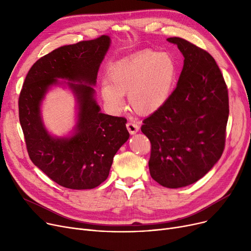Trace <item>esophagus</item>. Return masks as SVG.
<instances>
[{"mask_svg": "<svg viewBox=\"0 0 251 251\" xmlns=\"http://www.w3.org/2000/svg\"><path fill=\"white\" fill-rule=\"evenodd\" d=\"M126 127H127V130L129 131V133L131 135H134L136 132H138V130H139L138 124L134 123V122H128L126 124Z\"/></svg>", "mask_w": 251, "mask_h": 251, "instance_id": "34e87169", "label": "esophagus"}]
</instances>
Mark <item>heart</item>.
Instances as JSON below:
<instances>
[{
    "label": "heart",
    "instance_id": "b5f03b06",
    "mask_svg": "<svg viewBox=\"0 0 251 251\" xmlns=\"http://www.w3.org/2000/svg\"><path fill=\"white\" fill-rule=\"evenodd\" d=\"M177 74L178 64L172 54L144 50L112 67L109 83L101 85V98L112 111L118 112L123 108V96L128 94L131 109L149 116L172 95Z\"/></svg>",
    "mask_w": 251,
    "mask_h": 251
}]
</instances>
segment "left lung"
I'll return each instance as SVG.
<instances>
[{
    "instance_id": "obj_1",
    "label": "left lung",
    "mask_w": 251,
    "mask_h": 251,
    "mask_svg": "<svg viewBox=\"0 0 251 251\" xmlns=\"http://www.w3.org/2000/svg\"><path fill=\"white\" fill-rule=\"evenodd\" d=\"M184 65L175 90L161 109L144 119L151 143L150 173L167 188L190 185L220 160L229 117L228 89L215 59L180 37Z\"/></svg>"
}]
</instances>
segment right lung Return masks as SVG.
Masks as SVG:
<instances>
[{
    "mask_svg": "<svg viewBox=\"0 0 251 251\" xmlns=\"http://www.w3.org/2000/svg\"><path fill=\"white\" fill-rule=\"evenodd\" d=\"M110 46V36L101 35L54 50L33 64L20 92L19 120L30 160L66 188L99 186L129 138L126 119L101 113L96 100L94 86ZM57 85L69 88L76 100L75 125L65 137L51 136L41 116L46 94Z\"/></svg>",
    "mask_w": 251,
    "mask_h": 251,
    "instance_id": "1",
    "label": "right lung"
}]
</instances>
